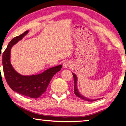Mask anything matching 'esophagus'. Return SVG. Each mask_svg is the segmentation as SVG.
<instances>
[{
	"mask_svg": "<svg viewBox=\"0 0 126 126\" xmlns=\"http://www.w3.org/2000/svg\"><path fill=\"white\" fill-rule=\"evenodd\" d=\"M71 66V63H70L68 61H65L63 64V67L64 68H67Z\"/></svg>",
	"mask_w": 126,
	"mask_h": 126,
	"instance_id": "1",
	"label": "esophagus"
}]
</instances>
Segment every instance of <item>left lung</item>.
<instances>
[{
    "label": "left lung",
    "instance_id": "left-lung-1",
    "mask_svg": "<svg viewBox=\"0 0 126 126\" xmlns=\"http://www.w3.org/2000/svg\"><path fill=\"white\" fill-rule=\"evenodd\" d=\"M72 74H73V78H74V93L76 95L77 97H78V98H79L81 99H83L84 101H88V102H93V101H97V100L102 99L103 98H97V99H92V98H87L86 97L83 95L82 94H81L79 91H78V87H77V81H78V78L77 77L76 74H74V73H72Z\"/></svg>",
    "mask_w": 126,
    "mask_h": 126
}]
</instances>
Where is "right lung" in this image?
<instances>
[{"label":"right lung","mask_w":126,"mask_h":126,"mask_svg":"<svg viewBox=\"0 0 126 126\" xmlns=\"http://www.w3.org/2000/svg\"><path fill=\"white\" fill-rule=\"evenodd\" d=\"M29 31H25L22 34L13 38L9 42L2 57L3 67L6 81L13 91L25 96L36 98L45 92L52 77L60 71L62 65L49 68L35 75L24 76L18 73L10 63L11 49Z\"/></svg>","instance_id":"right-lung-1"}]
</instances>
